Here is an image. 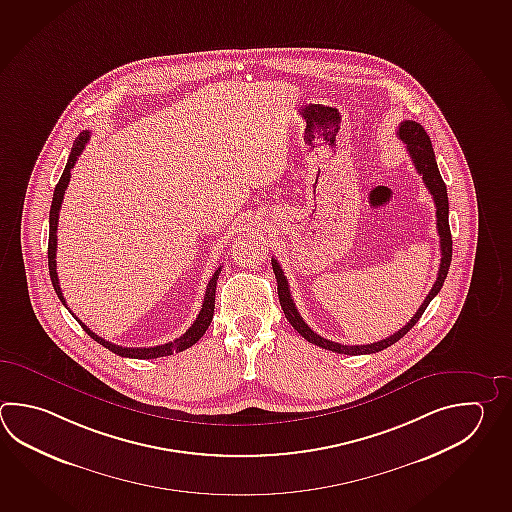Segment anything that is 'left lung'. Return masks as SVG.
<instances>
[{
    "label": "left lung",
    "mask_w": 512,
    "mask_h": 512,
    "mask_svg": "<svg viewBox=\"0 0 512 512\" xmlns=\"http://www.w3.org/2000/svg\"><path fill=\"white\" fill-rule=\"evenodd\" d=\"M397 136L407 144V151L414 166L418 169L419 175L423 177V182L427 186L434 204H436V220H438V233H439V246H441V262H439L438 279L434 282L432 290L428 292L427 299L419 306L416 315L408 321L399 332H396L386 339H381L377 343H370V345H341V343H334L330 339H324L321 335L315 334L308 324L304 323L301 313L297 312L295 303H293L292 295H290V286L284 277L279 262L272 259L273 273L277 279V292H279V303H281L282 312L286 315V319L290 321L293 328L303 335L304 339L312 345L321 346L324 350H332L335 354L346 355H361V354H376L385 350L388 346L397 343L403 335L410 332V328L418 323L419 317L427 310L430 301L438 295L443 282L447 279L449 273L450 261H452V235H450L449 226V197H447V186L443 182V178L439 175L438 162H436V155L432 149V142L428 138L427 131L423 126H419L418 122L412 120H405L401 122V126L397 129Z\"/></svg>",
    "instance_id": "1"
}]
</instances>
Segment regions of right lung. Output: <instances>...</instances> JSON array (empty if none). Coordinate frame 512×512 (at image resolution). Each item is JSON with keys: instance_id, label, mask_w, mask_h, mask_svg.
I'll return each mask as SVG.
<instances>
[{"instance_id": "add662e5", "label": "right lung", "mask_w": 512, "mask_h": 512, "mask_svg": "<svg viewBox=\"0 0 512 512\" xmlns=\"http://www.w3.org/2000/svg\"><path fill=\"white\" fill-rule=\"evenodd\" d=\"M89 142V131L80 133V136L74 140L73 149H71V155L67 160V166L63 169L62 177L60 182L56 184L54 188L53 204H51V213H49V250H47V257H49V273H51V281H53L54 292L60 297L63 306L67 308V303L63 299L62 288H60V281H58V273H56V230H58V215H60V208H62L63 195H65V189L69 186V180H71V169L78 157L82 155L85 144ZM222 268L215 270L213 277L209 279L208 288H206V295H204V303L200 308L199 315L195 319V323L189 326L186 330V334L180 335L175 341L166 343V345L151 346V348H127V346H118L105 341L102 337L91 332L87 326H85L76 315H74L69 308V312L73 313L76 317V321L80 323V326L84 328L85 334L91 335L96 343L105 346L107 350H111L113 354L120 355V357H133V359H157V357H164V355H173L175 352H182L189 346L195 345L199 341L202 335L206 334L209 323L213 319V312H215V290H217V281H219V273Z\"/></svg>"}]
</instances>
